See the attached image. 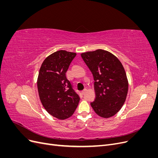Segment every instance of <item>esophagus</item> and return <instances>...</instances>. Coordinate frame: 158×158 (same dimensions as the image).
Instances as JSON below:
<instances>
[{
	"instance_id": "esophagus-1",
	"label": "esophagus",
	"mask_w": 158,
	"mask_h": 158,
	"mask_svg": "<svg viewBox=\"0 0 158 158\" xmlns=\"http://www.w3.org/2000/svg\"><path fill=\"white\" fill-rule=\"evenodd\" d=\"M86 91H87V89H86V88L84 89L82 91V94H85V93L86 92Z\"/></svg>"
}]
</instances>
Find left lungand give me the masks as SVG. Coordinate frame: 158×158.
<instances>
[{"label":"left lung","mask_w":158,"mask_h":158,"mask_svg":"<svg viewBox=\"0 0 158 158\" xmlns=\"http://www.w3.org/2000/svg\"><path fill=\"white\" fill-rule=\"evenodd\" d=\"M94 79L95 98L91 106L103 118L114 115L123 107L128 93V82L121 61L103 49L81 54Z\"/></svg>","instance_id":"obj_1"}]
</instances>
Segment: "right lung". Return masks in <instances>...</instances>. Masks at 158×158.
Wrapping results in <instances>:
<instances>
[{"label":"right lung","instance_id":"add662e5","mask_svg":"<svg viewBox=\"0 0 158 158\" xmlns=\"http://www.w3.org/2000/svg\"><path fill=\"white\" fill-rule=\"evenodd\" d=\"M76 55V52L64 50L53 52L43 62L38 75L37 89L43 106L60 120L73 115L80 101L66 76Z\"/></svg>","mask_w":158,"mask_h":158}]
</instances>
